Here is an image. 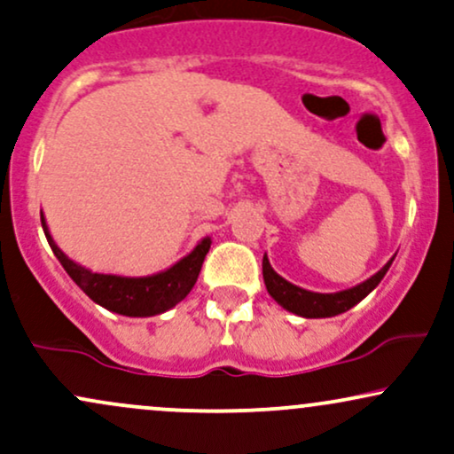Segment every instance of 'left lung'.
I'll return each instance as SVG.
<instances>
[{"mask_svg":"<svg viewBox=\"0 0 454 454\" xmlns=\"http://www.w3.org/2000/svg\"><path fill=\"white\" fill-rule=\"evenodd\" d=\"M395 256H397V254H395ZM395 256L390 258L376 275L361 281V284L352 286V288L341 290V293H311V290L290 284L288 279H284L279 273H275L267 254H264L262 258V278L264 286H267V293L278 301V305L284 307L286 311H290V314L303 317H333L361 303L364 296L372 293L380 281H382L387 270L390 269V264H393Z\"/></svg>","mask_w":454,"mask_h":454,"instance_id":"1","label":"left lung"}]
</instances>
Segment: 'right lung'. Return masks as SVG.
<instances>
[{"instance_id":"obj_1","label":"right lung","mask_w":454,"mask_h":454,"mask_svg":"<svg viewBox=\"0 0 454 454\" xmlns=\"http://www.w3.org/2000/svg\"><path fill=\"white\" fill-rule=\"evenodd\" d=\"M40 220H43L46 241H49L51 249H53L61 267L66 269V273L74 279L78 288L90 296L93 303L102 305L104 309L129 317L158 316L173 309L176 303H181L190 294V290L194 288L198 273H200L202 262H205L207 252L211 247V237H205L187 256L175 262L173 267L153 275H145V278L96 273V270L81 267L74 260L67 258L57 247L55 239L51 237L44 213H40Z\"/></svg>"}]
</instances>
